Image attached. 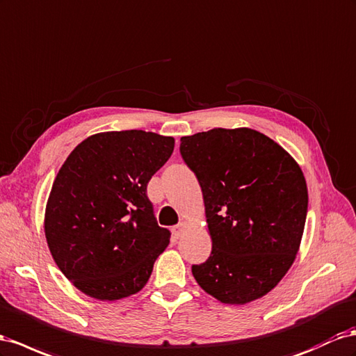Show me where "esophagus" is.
I'll return each instance as SVG.
<instances>
[{"mask_svg":"<svg viewBox=\"0 0 356 356\" xmlns=\"http://www.w3.org/2000/svg\"><path fill=\"white\" fill-rule=\"evenodd\" d=\"M186 227H187V222H181L179 225L174 226V229H172V235L178 239L182 235V232H184Z\"/></svg>","mask_w":356,"mask_h":356,"instance_id":"obj_1","label":"esophagus"}]
</instances>
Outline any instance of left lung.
I'll return each instance as SVG.
<instances>
[{"mask_svg": "<svg viewBox=\"0 0 356 356\" xmlns=\"http://www.w3.org/2000/svg\"><path fill=\"white\" fill-rule=\"evenodd\" d=\"M181 156L202 188L213 250L191 266L197 284L225 304L259 300L292 266L309 193L300 165L264 133L213 129L181 138Z\"/></svg>", "mask_w": 356, "mask_h": 356, "instance_id": "left-lung-1", "label": "left lung"}]
</instances>
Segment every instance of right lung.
<instances>
[{
	"label": "right lung",
	"instance_id": "1",
	"mask_svg": "<svg viewBox=\"0 0 356 356\" xmlns=\"http://www.w3.org/2000/svg\"><path fill=\"white\" fill-rule=\"evenodd\" d=\"M175 139L143 130L92 134L67 157L52 184L44 235L55 264L100 301L138 293L170 232L147 196Z\"/></svg>",
	"mask_w": 356,
	"mask_h": 356
}]
</instances>
